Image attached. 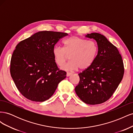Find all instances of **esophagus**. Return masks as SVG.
<instances>
[{"mask_svg": "<svg viewBox=\"0 0 133 133\" xmlns=\"http://www.w3.org/2000/svg\"><path fill=\"white\" fill-rule=\"evenodd\" d=\"M71 75H72V73H66V76H69Z\"/></svg>", "mask_w": 133, "mask_h": 133, "instance_id": "34e87169", "label": "esophagus"}]
</instances>
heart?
I'll return each instance as SVG.
<instances>
[{"mask_svg":"<svg viewBox=\"0 0 133 133\" xmlns=\"http://www.w3.org/2000/svg\"><path fill=\"white\" fill-rule=\"evenodd\" d=\"M64 47L55 46L52 50L56 64L62 66L69 58L70 61L64 65V70H84L90 67L98 54V47L93 41L73 36L63 42Z\"/></svg>","mask_w":133,"mask_h":133,"instance_id":"heart-1","label":"heart"}]
</instances>
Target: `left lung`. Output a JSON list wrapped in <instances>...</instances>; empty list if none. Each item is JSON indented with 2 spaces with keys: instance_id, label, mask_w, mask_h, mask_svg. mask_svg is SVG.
I'll return each mask as SVG.
<instances>
[{
  "instance_id": "left-lung-1",
  "label": "left lung",
  "mask_w": 133,
  "mask_h": 133,
  "mask_svg": "<svg viewBox=\"0 0 133 133\" xmlns=\"http://www.w3.org/2000/svg\"><path fill=\"white\" fill-rule=\"evenodd\" d=\"M85 37L97 43L98 54L92 65L78 74L80 81L75 91L83 102L95 105L113 94L123 79L124 64L118 49L105 36L92 33Z\"/></svg>"
}]
</instances>
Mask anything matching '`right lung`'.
<instances>
[{
    "instance_id": "add662e5",
    "label": "right lung",
    "mask_w": 133,
    "mask_h": 133,
    "mask_svg": "<svg viewBox=\"0 0 133 133\" xmlns=\"http://www.w3.org/2000/svg\"><path fill=\"white\" fill-rule=\"evenodd\" d=\"M68 35L41 31L16 46L11 58L10 74L18 90L28 99L45 101L66 78V72L58 69L52 50L59 40Z\"/></svg>"
}]
</instances>
